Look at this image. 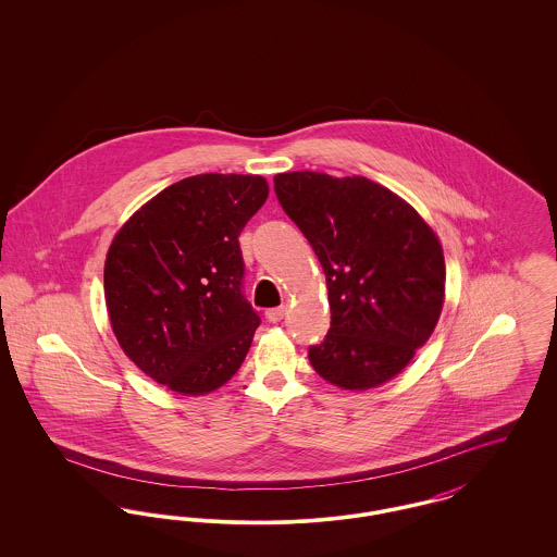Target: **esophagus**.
Wrapping results in <instances>:
<instances>
[{
  "label": "esophagus",
  "mask_w": 557,
  "mask_h": 557,
  "mask_svg": "<svg viewBox=\"0 0 557 557\" xmlns=\"http://www.w3.org/2000/svg\"><path fill=\"white\" fill-rule=\"evenodd\" d=\"M265 315L267 319L271 321V323H277V321H282L284 315H286V307H275V309H269Z\"/></svg>",
  "instance_id": "obj_1"
}]
</instances>
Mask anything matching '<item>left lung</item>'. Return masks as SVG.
Wrapping results in <instances>:
<instances>
[{
    "mask_svg": "<svg viewBox=\"0 0 557 557\" xmlns=\"http://www.w3.org/2000/svg\"><path fill=\"white\" fill-rule=\"evenodd\" d=\"M273 182L325 273L332 325L309 348L313 370L343 391L382 386L438 323L447 277L441 239L409 202L368 177L296 171Z\"/></svg>",
    "mask_w": 557,
    "mask_h": 557,
    "instance_id": "8db88e82",
    "label": "left lung"
}]
</instances>
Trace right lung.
<instances>
[{"instance_id":"obj_1","label":"right lung","mask_w":557,"mask_h":557,"mask_svg":"<svg viewBox=\"0 0 557 557\" xmlns=\"http://www.w3.org/2000/svg\"><path fill=\"white\" fill-rule=\"evenodd\" d=\"M267 196L261 175H194L164 187L112 238V332L133 363L173 393L221 388L252 345L261 319L242 294L238 236Z\"/></svg>"}]
</instances>
